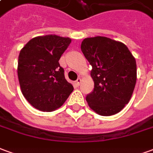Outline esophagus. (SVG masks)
<instances>
[{
	"label": "esophagus",
	"mask_w": 153,
	"mask_h": 153,
	"mask_svg": "<svg viewBox=\"0 0 153 153\" xmlns=\"http://www.w3.org/2000/svg\"><path fill=\"white\" fill-rule=\"evenodd\" d=\"M81 81H82V80H81V79H80V78H79V79H78L75 81V84H76L77 86H79L80 83H81Z\"/></svg>",
	"instance_id": "34e87169"
}]
</instances>
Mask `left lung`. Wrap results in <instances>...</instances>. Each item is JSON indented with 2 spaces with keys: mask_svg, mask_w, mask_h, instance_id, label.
I'll use <instances>...</instances> for the list:
<instances>
[{
  "mask_svg": "<svg viewBox=\"0 0 153 153\" xmlns=\"http://www.w3.org/2000/svg\"><path fill=\"white\" fill-rule=\"evenodd\" d=\"M81 51L93 67L94 89L86 97L89 107L103 116L120 112L136 84L135 58L123 42L101 36L83 39Z\"/></svg>",
  "mask_w": 153,
  "mask_h": 153,
  "instance_id": "left-lung-1",
  "label": "left lung"
}]
</instances>
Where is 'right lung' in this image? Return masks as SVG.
Here are the masks:
<instances>
[{
	"instance_id": "1",
	"label": "right lung",
	"mask_w": 153,
	"mask_h": 153,
	"mask_svg": "<svg viewBox=\"0 0 153 153\" xmlns=\"http://www.w3.org/2000/svg\"><path fill=\"white\" fill-rule=\"evenodd\" d=\"M71 38L55 34L28 41L19 52L18 78L25 99L36 109L53 111L62 106L73 92L59 64Z\"/></svg>"
}]
</instances>
